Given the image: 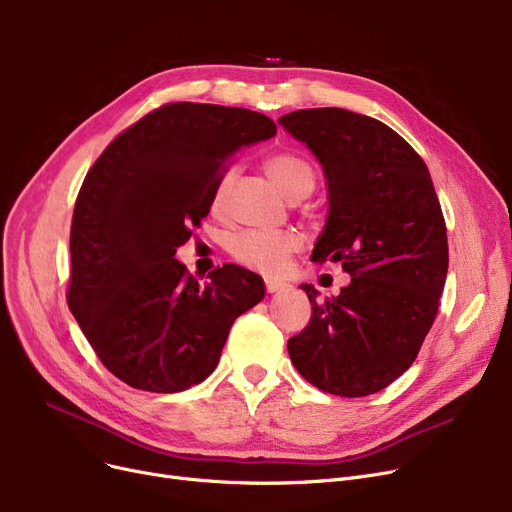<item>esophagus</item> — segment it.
<instances>
[{
	"mask_svg": "<svg viewBox=\"0 0 512 512\" xmlns=\"http://www.w3.org/2000/svg\"><path fill=\"white\" fill-rule=\"evenodd\" d=\"M286 288V282H280V280H265V290L267 292H278Z\"/></svg>",
	"mask_w": 512,
	"mask_h": 512,
	"instance_id": "34e87169",
	"label": "esophagus"
}]
</instances>
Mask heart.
<instances>
[{
    "instance_id": "b5f03b06",
    "label": "heart",
    "mask_w": 512,
    "mask_h": 512,
    "mask_svg": "<svg viewBox=\"0 0 512 512\" xmlns=\"http://www.w3.org/2000/svg\"><path fill=\"white\" fill-rule=\"evenodd\" d=\"M265 170L280 186V191L290 199L299 201L313 191L315 172L309 161L297 153L280 151L265 159ZM234 180V170L224 172L215 182L211 207L220 211L226 203L228 191ZM301 247V238L292 230H247L230 240V255L240 265L251 267L255 272L274 276L280 274L290 255Z\"/></svg>"
}]
</instances>
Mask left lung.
<instances>
[{"instance_id": "8db88e82", "label": "left lung", "mask_w": 512, "mask_h": 512, "mask_svg": "<svg viewBox=\"0 0 512 512\" xmlns=\"http://www.w3.org/2000/svg\"><path fill=\"white\" fill-rule=\"evenodd\" d=\"M324 166L330 213L313 259L340 261L351 284L317 301L288 340L292 365L315 388L357 398L405 373L432 328L448 272L442 207L425 161L384 122L313 107L278 120Z\"/></svg>"}]
</instances>
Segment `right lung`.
<instances>
[{
  "instance_id": "obj_1",
  "label": "right lung",
  "mask_w": 512,
  "mask_h": 512,
  "mask_svg": "<svg viewBox=\"0 0 512 512\" xmlns=\"http://www.w3.org/2000/svg\"><path fill=\"white\" fill-rule=\"evenodd\" d=\"M276 124L245 107L178 101L105 147L80 186L70 226L68 307L95 355L124 384L182 392L215 369L263 280L226 263L201 286L174 257L211 209L234 153Z\"/></svg>"
}]
</instances>
